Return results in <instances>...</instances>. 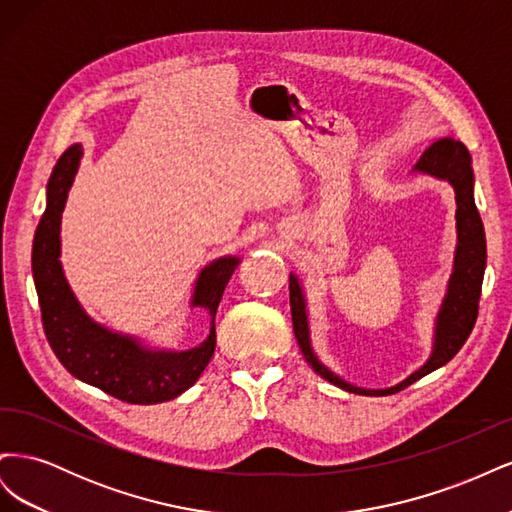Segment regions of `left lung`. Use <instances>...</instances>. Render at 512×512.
I'll return each mask as SVG.
<instances>
[{
    "label": "left lung",
    "instance_id": "8db88e82",
    "mask_svg": "<svg viewBox=\"0 0 512 512\" xmlns=\"http://www.w3.org/2000/svg\"><path fill=\"white\" fill-rule=\"evenodd\" d=\"M414 173L436 177L451 183L455 190V220H457V247H455V262L453 273L448 277V288L436 316V329H433V346L429 359L416 371L401 380L391 389H361L339 378L335 371L327 365H322L318 354L312 346V333H309V316H307V299L299 277L290 273V312H292V329L297 337L299 348L305 356V361L312 365L318 376L327 382L339 386L348 393L356 395H391L404 391L412 382L421 380L431 371L446 365L453 356L466 344L470 337L476 314H478V299L480 286H483V275L487 265V243H485V228L480 220L476 203H474V170L470 151L461 141L446 136L433 143L421 160L412 168Z\"/></svg>",
    "mask_w": 512,
    "mask_h": 512
}]
</instances>
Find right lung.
<instances>
[{"label":"right lung","mask_w":512,"mask_h":512,"mask_svg":"<svg viewBox=\"0 0 512 512\" xmlns=\"http://www.w3.org/2000/svg\"><path fill=\"white\" fill-rule=\"evenodd\" d=\"M81 158L83 145L74 143L57 160L46 183V209L34 235L32 271L44 333L74 378L128 404H162L188 391L209 365L215 350V312L241 258H215L196 277L190 307L209 314V335L203 344L188 350L149 346L134 335L104 327L74 297L59 260L61 213Z\"/></svg>","instance_id":"1"}]
</instances>
